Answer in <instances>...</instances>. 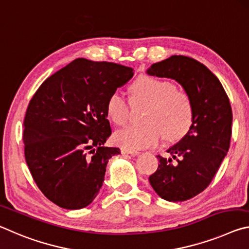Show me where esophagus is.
<instances>
[{
  "label": "esophagus",
  "mask_w": 249,
  "mask_h": 249,
  "mask_svg": "<svg viewBox=\"0 0 249 249\" xmlns=\"http://www.w3.org/2000/svg\"><path fill=\"white\" fill-rule=\"evenodd\" d=\"M121 152L124 154H138L139 152L136 151V150L128 149V148H121Z\"/></svg>",
  "instance_id": "34e87169"
}]
</instances>
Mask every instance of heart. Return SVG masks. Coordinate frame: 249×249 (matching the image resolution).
I'll return each instance as SVG.
<instances>
[{
    "mask_svg": "<svg viewBox=\"0 0 249 249\" xmlns=\"http://www.w3.org/2000/svg\"><path fill=\"white\" fill-rule=\"evenodd\" d=\"M133 96L150 103L146 124L128 125L115 134V140L124 148L139 150L159 143L163 137L173 141L189 131L193 121V106L190 97L178 90L172 81L153 76H140L133 81ZM106 111L113 124H124L129 117L128 100L115 91L108 97Z\"/></svg>",
    "mask_w": 249,
    "mask_h": 249,
    "instance_id": "heart-1",
    "label": "heart"
}]
</instances>
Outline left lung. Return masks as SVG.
<instances>
[{
    "instance_id": "1",
    "label": "left lung",
    "mask_w": 249,
    "mask_h": 249,
    "mask_svg": "<svg viewBox=\"0 0 249 249\" xmlns=\"http://www.w3.org/2000/svg\"><path fill=\"white\" fill-rule=\"evenodd\" d=\"M146 72L177 80L193 106L190 130L166 151L172 158L158 156L160 164L149 178L163 199L186 201L210 185L230 149L233 121L230 99L217 77L191 57L173 55L151 65Z\"/></svg>"
}]
</instances>
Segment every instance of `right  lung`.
Returning <instances> with one entry per match:
<instances>
[{"label":"right lung","instance_id":"right-lung-1","mask_svg":"<svg viewBox=\"0 0 249 249\" xmlns=\"http://www.w3.org/2000/svg\"><path fill=\"white\" fill-rule=\"evenodd\" d=\"M119 64L78 58L44 81L24 118V153L33 178L50 201L79 210L95 199L118 148L104 146L111 128L108 97L132 78Z\"/></svg>","mask_w":249,"mask_h":249}]
</instances>
